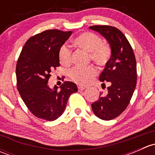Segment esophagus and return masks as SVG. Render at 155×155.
Here are the masks:
<instances>
[{"instance_id":"esophagus-1","label":"esophagus","mask_w":155,"mask_h":155,"mask_svg":"<svg viewBox=\"0 0 155 155\" xmlns=\"http://www.w3.org/2000/svg\"><path fill=\"white\" fill-rule=\"evenodd\" d=\"M87 87L85 86H82V85H78V90L79 91H82V90H85Z\"/></svg>"}]
</instances>
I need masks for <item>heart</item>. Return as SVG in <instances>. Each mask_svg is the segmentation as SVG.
<instances>
[{
	"label": "heart",
	"mask_w": 155,
	"mask_h": 155,
	"mask_svg": "<svg viewBox=\"0 0 155 155\" xmlns=\"http://www.w3.org/2000/svg\"><path fill=\"white\" fill-rule=\"evenodd\" d=\"M73 44L78 48L89 52V58L100 67L105 66L110 60L112 51L109 45L103 43L99 36L91 32H84L73 40ZM59 61L63 65L71 62L72 52L68 46H62L58 52ZM97 70L94 67L72 68L69 72L70 79L76 83L85 85L96 76Z\"/></svg>",
	"instance_id": "heart-1"
}]
</instances>
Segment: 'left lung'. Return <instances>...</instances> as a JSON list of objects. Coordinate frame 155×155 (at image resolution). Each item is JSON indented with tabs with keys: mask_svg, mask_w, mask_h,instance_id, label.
<instances>
[{
	"mask_svg": "<svg viewBox=\"0 0 155 155\" xmlns=\"http://www.w3.org/2000/svg\"><path fill=\"white\" fill-rule=\"evenodd\" d=\"M89 28L104 36L112 49L110 60L99 77L104 82L102 86H105V82L109 83L107 94H100L98 101L91 104L96 116L109 121L119 116L130 101L137 85V62L129 41L119 29L109 25Z\"/></svg>",
	"mask_w": 155,
	"mask_h": 155,
	"instance_id": "left-lung-1",
	"label": "left lung"
}]
</instances>
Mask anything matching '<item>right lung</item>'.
Listing matches in <instances>:
<instances>
[{
    "label": "right lung",
    "mask_w": 155,
    "mask_h": 155,
    "mask_svg": "<svg viewBox=\"0 0 155 155\" xmlns=\"http://www.w3.org/2000/svg\"><path fill=\"white\" fill-rule=\"evenodd\" d=\"M72 31L46 30L30 37L23 46L15 68L17 88L31 113L46 121L63 114L70 95L78 91L72 82L65 81L50 88L51 70L60 66L58 52Z\"/></svg>",
    "instance_id": "right-lung-1"
}]
</instances>
